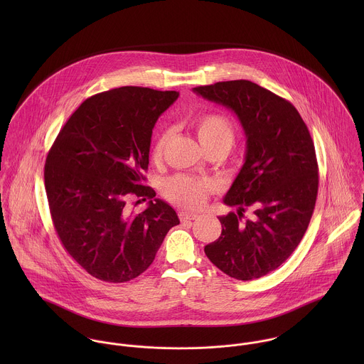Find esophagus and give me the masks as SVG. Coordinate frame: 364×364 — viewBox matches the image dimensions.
Masks as SVG:
<instances>
[{
	"mask_svg": "<svg viewBox=\"0 0 364 364\" xmlns=\"http://www.w3.org/2000/svg\"><path fill=\"white\" fill-rule=\"evenodd\" d=\"M199 217L198 213H193V211H186V210H182L179 211V218L181 221H191V220H196Z\"/></svg>",
	"mask_w": 364,
	"mask_h": 364,
	"instance_id": "34e87169",
	"label": "esophagus"
}]
</instances>
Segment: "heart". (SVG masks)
<instances>
[{
    "label": "heart",
    "instance_id": "obj_1",
    "mask_svg": "<svg viewBox=\"0 0 364 364\" xmlns=\"http://www.w3.org/2000/svg\"><path fill=\"white\" fill-rule=\"evenodd\" d=\"M193 127L205 149L220 146L230 150L234 143L235 133L232 122L220 112H206L199 114L193 122ZM168 140V130H164L156 136L151 150V158L154 162H159L162 159ZM211 189V181L186 173L172 175L162 183V193L165 198L183 208L202 206L206 202Z\"/></svg>",
    "mask_w": 364,
    "mask_h": 364
}]
</instances>
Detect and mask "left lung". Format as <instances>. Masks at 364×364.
<instances>
[{
  "label": "left lung",
  "instance_id": "1",
  "mask_svg": "<svg viewBox=\"0 0 364 364\" xmlns=\"http://www.w3.org/2000/svg\"><path fill=\"white\" fill-rule=\"evenodd\" d=\"M193 91L231 109L247 136L245 162L224 198L238 210L218 217L221 235L205 254L230 277L259 279L294 252L311 220L318 164L309 127L289 101L248 80Z\"/></svg>",
  "mask_w": 364,
  "mask_h": 364
}]
</instances>
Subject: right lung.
<instances>
[{
	"instance_id": "add662e5",
	"label": "right lung",
	"mask_w": 364,
	"mask_h": 364,
	"mask_svg": "<svg viewBox=\"0 0 364 364\" xmlns=\"http://www.w3.org/2000/svg\"><path fill=\"white\" fill-rule=\"evenodd\" d=\"M176 91L120 87L80 105L46 158L45 186L54 230L70 257L91 276L124 283L156 258L175 210L146 186L156 119ZM151 198L134 213L133 198ZM140 200L136 202V205Z\"/></svg>"
}]
</instances>
